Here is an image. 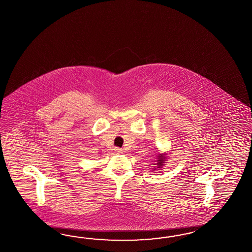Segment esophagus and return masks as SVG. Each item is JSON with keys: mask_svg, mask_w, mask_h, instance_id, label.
<instances>
[{"mask_svg": "<svg viewBox=\"0 0 252 252\" xmlns=\"http://www.w3.org/2000/svg\"><path fill=\"white\" fill-rule=\"evenodd\" d=\"M115 153L116 154H121L123 153V151H122V149H120V148H115Z\"/></svg>", "mask_w": 252, "mask_h": 252, "instance_id": "34e87169", "label": "esophagus"}]
</instances>
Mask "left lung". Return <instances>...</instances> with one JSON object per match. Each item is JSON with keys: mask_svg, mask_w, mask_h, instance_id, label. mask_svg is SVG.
Returning a JSON list of instances; mask_svg holds the SVG:
<instances>
[{"mask_svg": "<svg viewBox=\"0 0 252 252\" xmlns=\"http://www.w3.org/2000/svg\"><path fill=\"white\" fill-rule=\"evenodd\" d=\"M158 150V153L155 154V163H154L153 170H162L163 166L165 165L166 159H167V157L166 155L167 153H161L159 152V150L157 148Z\"/></svg>", "mask_w": 252, "mask_h": 252, "instance_id": "left-lung-1", "label": "left lung"}]
</instances>
